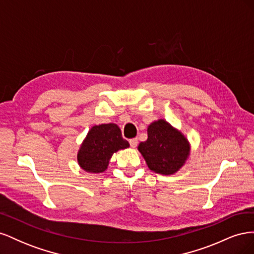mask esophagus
Segmentation results:
<instances>
[{
  "label": "esophagus",
  "instance_id": "obj_1",
  "mask_svg": "<svg viewBox=\"0 0 254 254\" xmlns=\"http://www.w3.org/2000/svg\"><path fill=\"white\" fill-rule=\"evenodd\" d=\"M129 144H130V146H131L132 148H135L136 145H137V139H136V137H134V139H130L129 140Z\"/></svg>",
  "mask_w": 254,
  "mask_h": 254
}]
</instances>
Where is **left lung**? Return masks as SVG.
Segmentation results:
<instances>
[{
  "label": "left lung",
  "mask_w": 254,
  "mask_h": 254,
  "mask_svg": "<svg viewBox=\"0 0 254 254\" xmlns=\"http://www.w3.org/2000/svg\"><path fill=\"white\" fill-rule=\"evenodd\" d=\"M147 134V140L141 142L137 149L149 170L161 175L178 172L190 156V146L187 137L164 120L151 123Z\"/></svg>",
  "instance_id": "left-lung-1"
}]
</instances>
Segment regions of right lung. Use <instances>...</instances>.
Returning a JSON list of instances; mask_svg holds the SVG:
<instances>
[{
  "instance_id": "add662e5",
  "label": "right lung",
  "mask_w": 254,
  "mask_h": 254,
  "mask_svg": "<svg viewBox=\"0 0 254 254\" xmlns=\"http://www.w3.org/2000/svg\"><path fill=\"white\" fill-rule=\"evenodd\" d=\"M129 147L123 139L117 124L93 126L83 140L77 153V161L83 171L92 174L104 173L114 152Z\"/></svg>"
}]
</instances>
